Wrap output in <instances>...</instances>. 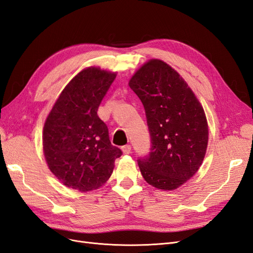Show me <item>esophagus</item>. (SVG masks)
Instances as JSON below:
<instances>
[{
    "mask_svg": "<svg viewBox=\"0 0 253 253\" xmlns=\"http://www.w3.org/2000/svg\"><path fill=\"white\" fill-rule=\"evenodd\" d=\"M131 150H132V147L129 144H126L122 147V152H124L125 154H129V153H131Z\"/></svg>",
    "mask_w": 253,
    "mask_h": 253,
    "instance_id": "34e87169",
    "label": "esophagus"
}]
</instances>
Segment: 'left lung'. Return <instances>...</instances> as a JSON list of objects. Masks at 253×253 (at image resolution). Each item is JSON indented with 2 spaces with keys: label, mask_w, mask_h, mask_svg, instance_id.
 Wrapping results in <instances>:
<instances>
[{
  "label": "left lung",
  "mask_w": 253,
  "mask_h": 253,
  "mask_svg": "<svg viewBox=\"0 0 253 253\" xmlns=\"http://www.w3.org/2000/svg\"><path fill=\"white\" fill-rule=\"evenodd\" d=\"M128 85L144 106L151 134L150 154L138 159L143 178L159 190L177 189L206 155L209 128L203 105L185 79L159 59L141 65Z\"/></svg>",
  "instance_id": "left-lung-1"
}]
</instances>
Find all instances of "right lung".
<instances>
[{"instance_id":"right-lung-1","label":"right lung","mask_w":253,"mask_h":253,"mask_svg":"<svg viewBox=\"0 0 253 253\" xmlns=\"http://www.w3.org/2000/svg\"><path fill=\"white\" fill-rule=\"evenodd\" d=\"M116 76L99 66L84 68L61 91L45 120L44 157L50 172L67 188L89 192L102 187L122 154L97 115Z\"/></svg>"}]
</instances>
